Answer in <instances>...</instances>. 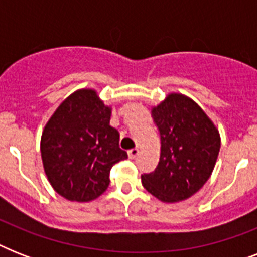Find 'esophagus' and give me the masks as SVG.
<instances>
[{
	"label": "esophagus",
	"instance_id": "34e87169",
	"mask_svg": "<svg viewBox=\"0 0 257 257\" xmlns=\"http://www.w3.org/2000/svg\"><path fill=\"white\" fill-rule=\"evenodd\" d=\"M137 155H139V149L137 148H133V149H131V151H128V156L131 157V159H135Z\"/></svg>",
	"mask_w": 257,
	"mask_h": 257
}]
</instances>
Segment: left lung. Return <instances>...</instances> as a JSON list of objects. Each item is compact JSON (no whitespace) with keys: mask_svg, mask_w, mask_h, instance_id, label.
<instances>
[{"mask_svg":"<svg viewBox=\"0 0 257 257\" xmlns=\"http://www.w3.org/2000/svg\"><path fill=\"white\" fill-rule=\"evenodd\" d=\"M160 132L156 169L141 175L147 191L164 203L189 199L207 183L220 151V135L211 118L189 97L171 93L152 109Z\"/></svg>","mask_w":257,"mask_h":257,"instance_id":"obj_1","label":"left lung"}]
</instances>
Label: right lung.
Listing matches in <instances>:
<instances>
[{"mask_svg":"<svg viewBox=\"0 0 257 257\" xmlns=\"http://www.w3.org/2000/svg\"><path fill=\"white\" fill-rule=\"evenodd\" d=\"M112 109L96 90L80 89L56 109L41 136V157L50 185L70 201L86 203L108 188L109 172L128 159L120 133L109 125Z\"/></svg>","mask_w":257,"mask_h":257,"instance_id":"obj_1","label":"right lung"}]
</instances>
